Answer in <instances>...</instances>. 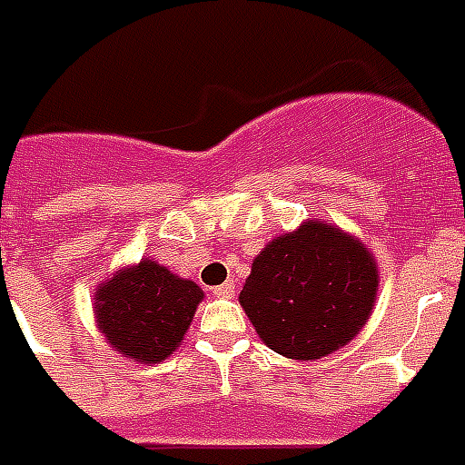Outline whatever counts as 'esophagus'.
I'll list each match as a JSON object with an SVG mask.
<instances>
[{
    "label": "esophagus",
    "instance_id": "34e87169",
    "mask_svg": "<svg viewBox=\"0 0 465 465\" xmlns=\"http://www.w3.org/2000/svg\"><path fill=\"white\" fill-rule=\"evenodd\" d=\"M213 294L220 296V299H232V294H235V282H225V284L215 286Z\"/></svg>",
    "mask_w": 465,
    "mask_h": 465
}]
</instances>
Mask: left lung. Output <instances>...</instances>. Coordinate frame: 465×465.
Segmentation results:
<instances>
[{"label":"left lung","instance_id":"obj_1","mask_svg":"<svg viewBox=\"0 0 465 465\" xmlns=\"http://www.w3.org/2000/svg\"><path fill=\"white\" fill-rule=\"evenodd\" d=\"M375 294L378 267L368 247L312 220L254 257L240 303L272 351L319 361L351 343L365 326Z\"/></svg>","mask_w":465,"mask_h":465}]
</instances>
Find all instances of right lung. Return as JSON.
Segmentation results:
<instances>
[{"label": "right lung", "mask_w": 465, "mask_h": 465, "mask_svg": "<svg viewBox=\"0 0 465 465\" xmlns=\"http://www.w3.org/2000/svg\"><path fill=\"white\" fill-rule=\"evenodd\" d=\"M201 299L198 284L144 260L100 286L97 326L124 358L162 362L183 341Z\"/></svg>", "instance_id": "add662e5"}]
</instances>
